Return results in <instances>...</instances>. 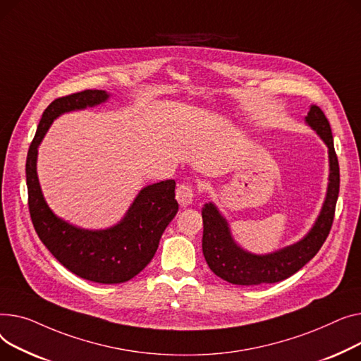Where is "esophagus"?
<instances>
[{"instance_id":"esophagus-1","label":"esophagus","mask_w":361,"mask_h":361,"mask_svg":"<svg viewBox=\"0 0 361 361\" xmlns=\"http://www.w3.org/2000/svg\"><path fill=\"white\" fill-rule=\"evenodd\" d=\"M176 198L182 207H188L189 204H192V201L195 198L194 186L189 183H180L176 189Z\"/></svg>"}]
</instances>
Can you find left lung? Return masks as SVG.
<instances>
[{"label":"left lung","instance_id":"left-lung-1","mask_svg":"<svg viewBox=\"0 0 361 361\" xmlns=\"http://www.w3.org/2000/svg\"><path fill=\"white\" fill-rule=\"evenodd\" d=\"M306 122L321 135L329 150V183L319 217L307 235L291 245L269 255H252L240 249L231 239L227 221L221 217L214 204L202 207V253L217 277L236 286H258L279 283L303 268L326 240L335 216L338 194H340V164L334 148L329 121L319 106L310 104Z\"/></svg>","mask_w":361,"mask_h":361}]
</instances>
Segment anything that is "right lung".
<instances>
[{
  "label": "right lung",
  "mask_w": 361,
  "mask_h": 361,
  "mask_svg": "<svg viewBox=\"0 0 361 361\" xmlns=\"http://www.w3.org/2000/svg\"><path fill=\"white\" fill-rule=\"evenodd\" d=\"M109 97L104 90H82L55 99L45 109L29 147L26 182L33 227L52 255L78 277L118 284L134 279L154 257L167 224L178 213L175 180L145 186L123 220L106 230L77 228L58 219L47 205L37 180V145L52 121L63 112L84 109Z\"/></svg>",
  "instance_id": "add662e5"
}]
</instances>
